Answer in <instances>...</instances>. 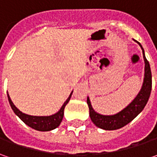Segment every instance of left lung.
<instances>
[{
	"instance_id": "obj_1",
	"label": "left lung",
	"mask_w": 157,
	"mask_h": 157,
	"mask_svg": "<svg viewBox=\"0 0 157 157\" xmlns=\"http://www.w3.org/2000/svg\"><path fill=\"white\" fill-rule=\"evenodd\" d=\"M137 43L142 47L139 42ZM142 53H143V58L145 61V75H144V81H143L142 90L136 99L133 100V102L128 105L124 110L114 115H109V116L101 115V114L97 113L93 109L91 102L87 98L90 117H91L92 121L98 128L105 130H114L121 128L124 126H126L127 124L129 123L130 121H132L143 110L144 106L147 104L148 98L150 96V93H151V88H152V75H151L149 63L144 56L143 49H142Z\"/></svg>"
}]
</instances>
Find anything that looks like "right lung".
I'll use <instances>...</instances> for the list:
<instances>
[{"label":"right lung","mask_w":157,"mask_h":157,"mask_svg":"<svg viewBox=\"0 0 157 157\" xmlns=\"http://www.w3.org/2000/svg\"><path fill=\"white\" fill-rule=\"evenodd\" d=\"M71 94H70L69 98L63 103V105L60 108V110L57 112V113L51 115V116H31V115L25 114L15 107V105L13 104V102L10 100L9 94H8V99H9V104L11 105L13 111L15 112V114L20 118L24 123L27 124L29 127L32 128L34 129L38 130V131H50V130L57 128L61 123L63 117L64 107L67 105V103L69 102Z\"/></svg>","instance_id":"1"}]
</instances>
